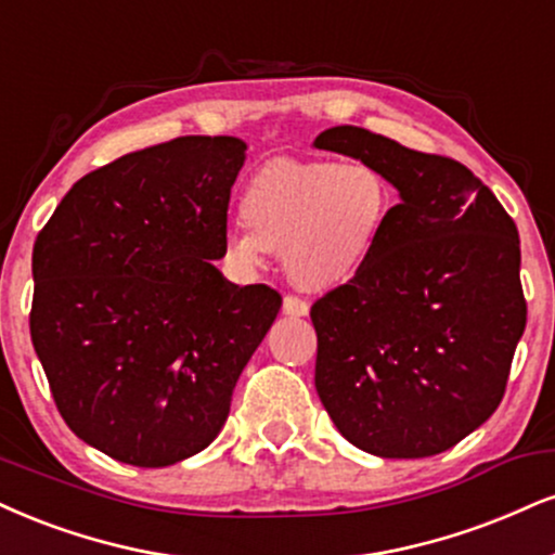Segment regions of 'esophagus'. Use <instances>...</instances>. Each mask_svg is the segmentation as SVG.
Returning a JSON list of instances; mask_svg holds the SVG:
<instances>
[{"label":"esophagus","mask_w":555,"mask_h":555,"mask_svg":"<svg viewBox=\"0 0 555 555\" xmlns=\"http://www.w3.org/2000/svg\"><path fill=\"white\" fill-rule=\"evenodd\" d=\"M282 310H284V315L299 318V315H307V312H310V305H307L305 297H299V295H286Z\"/></svg>","instance_id":"esophagus-1"}]
</instances>
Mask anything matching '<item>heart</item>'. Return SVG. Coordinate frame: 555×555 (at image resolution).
<instances>
[{"mask_svg": "<svg viewBox=\"0 0 555 555\" xmlns=\"http://www.w3.org/2000/svg\"><path fill=\"white\" fill-rule=\"evenodd\" d=\"M243 222L224 230V253L256 269L282 250L289 276L307 289H333L364 269L392 211V189L375 165L273 159L243 193Z\"/></svg>", "mask_w": 555, "mask_h": 555, "instance_id": "obj_1", "label": "heart"}]
</instances>
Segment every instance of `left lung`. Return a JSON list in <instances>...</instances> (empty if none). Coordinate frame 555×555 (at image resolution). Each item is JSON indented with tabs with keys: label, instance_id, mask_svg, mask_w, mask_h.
<instances>
[{
	"label": "left lung",
	"instance_id": "left-lung-1",
	"mask_svg": "<svg viewBox=\"0 0 555 555\" xmlns=\"http://www.w3.org/2000/svg\"><path fill=\"white\" fill-rule=\"evenodd\" d=\"M318 150L396 185L377 250L315 299V387L336 429L379 457L455 447L502 403L527 323L517 224L457 159L336 126Z\"/></svg>",
	"mask_w": 555,
	"mask_h": 555
}]
</instances>
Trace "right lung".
Here are the masks:
<instances>
[{
	"label": "right lung",
	"instance_id": "add662e5",
	"mask_svg": "<svg viewBox=\"0 0 555 555\" xmlns=\"http://www.w3.org/2000/svg\"><path fill=\"white\" fill-rule=\"evenodd\" d=\"M235 137H178L87 172L33 245L30 338L87 444L165 468L214 442L282 295L230 284Z\"/></svg>",
	"mask_w": 555,
	"mask_h": 555
}]
</instances>
